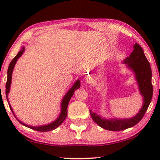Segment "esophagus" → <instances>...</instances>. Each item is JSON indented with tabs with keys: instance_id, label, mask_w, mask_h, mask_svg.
Returning a JSON list of instances; mask_svg holds the SVG:
<instances>
[{
	"instance_id": "34e87169",
	"label": "esophagus",
	"mask_w": 160,
	"mask_h": 160,
	"mask_svg": "<svg viewBox=\"0 0 160 160\" xmlns=\"http://www.w3.org/2000/svg\"><path fill=\"white\" fill-rule=\"evenodd\" d=\"M84 79H85V81H86L87 82H90V80H91V77H90V76L87 75V76H85V77H84Z\"/></svg>"
}]
</instances>
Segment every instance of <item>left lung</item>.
<instances>
[{"instance_id": "left-lung-1", "label": "left lung", "mask_w": 160, "mask_h": 160, "mask_svg": "<svg viewBox=\"0 0 160 160\" xmlns=\"http://www.w3.org/2000/svg\"><path fill=\"white\" fill-rule=\"evenodd\" d=\"M133 51L130 55L124 59V64L135 74V79L139 87V92L143 98V106L138 113L132 118L127 119H105L97 113L90 111V115L96 124L102 128L111 131H120L135 126L142 119L147 111L152 99L153 86L152 84V69L149 62L144 54L143 50L138 43L133 46Z\"/></svg>"}]
</instances>
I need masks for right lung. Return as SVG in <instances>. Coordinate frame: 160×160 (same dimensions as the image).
Segmentation results:
<instances>
[{
  "instance_id": "add662e5",
  "label": "right lung",
  "mask_w": 160,
  "mask_h": 160,
  "mask_svg": "<svg viewBox=\"0 0 160 160\" xmlns=\"http://www.w3.org/2000/svg\"><path fill=\"white\" fill-rule=\"evenodd\" d=\"M24 51H25V47H22L20 51L18 52V54L15 56V58L13 59L12 62H10L9 65H8V71H7V82H6V99H7L8 103V105H9L11 110H12V113H14V116H15V114H14V111H13L12 106H11V105L9 104V101H8V93H9L11 84H12L13 70H14V68L15 66V64H16L17 60H18V59L22 56V54H23ZM80 85H81V82H80L79 79H78L75 83H74V84L72 86L71 88L67 92V93L65 94V96L62 98V102H61V111H60V115H59L58 119L54 120V122H51V123H49L48 124H45V125H41V126H30V125H28V124L23 123V122H22L20 120H19L16 117L17 119L18 120V122H19V123H21L22 125H25V127H27V128L32 129V130H34L40 131V132H48V131H51V130H54V129L58 128V127L60 126V124L62 123L63 121L65 119V118H66L67 114H68V109H67L69 101L71 100V97L73 95L74 92H75V90H76L77 89L79 88ZM15 117H16V116H15Z\"/></svg>"
}]
</instances>
